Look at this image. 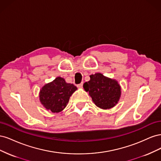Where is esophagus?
I'll return each instance as SVG.
<instances>
[{
    "label": "esophagus",
    "instance_id": "esophagus-1",
    "mask_svg": "<svg viewBox=\"0 0 161 161\" xmlns=\"http://www.w3.org/2000/svg\"><path fill=\"white\" fill-rule=\"evenodd\" d=\"M82 85H83V82H81L80 84L77 85V87H78V88H79V89H82Z\"/></svg>",
    "mask_w": 161,
    "mask_h": 161
}]
</instances>
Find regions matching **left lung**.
I'll list each match as a JSON object with an SVG mask.
<instances>
[{
  "label": "left lung",
  "instance_id": "8db88e82",
  "mask_svg": "<svg viewBox=\"0 0 161 161\" xmlns=\"http://www.w3.org/2000/svg\"><path fill=\"white\" fill-rule=\"evenodd\" d=\"M83 88L92 98L96 106L102 109L114 108L121 97V86L115 79L95 73L90 76V80L83 85Z\"/></svg>",
  "mask_w": 161,
  "mask_h": 161
}]
</instances>
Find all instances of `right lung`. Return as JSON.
Segmentation results:
<instances>
[{
    "instance_id": "right-lung-1",
    "label": "right lung",
    "mask_w": 161,
    "mask_h": 161,
    "mask_svg": "<svg viewBox=\"0 0 161 161\" xmlns=\"http://www.w3.org/2000/svg\"><path fill=\"white\" fill-rule=\"evenodd\" d=\"M77 89L73 84L67 83L64 79L58 76L43 85L39 92L41 104L53 113L64 110L73 92Z\"/></svg>"
}]
</instances>
